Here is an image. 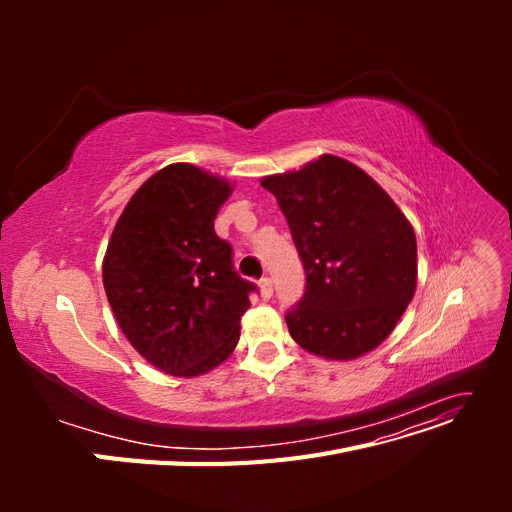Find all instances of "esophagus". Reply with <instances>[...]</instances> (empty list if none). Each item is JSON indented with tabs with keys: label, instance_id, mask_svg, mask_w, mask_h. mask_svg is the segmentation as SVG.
Masks as SVG:
<instances>
[{
	"label": "esophagus",
	"instance_id": "1",
	"mask_svg": "<svg viewBox=\"0 0 512 512\" xmlns=\"http://www.w3.org/2000/svg\"><path fill=\"white\" fill-rule=\"evenodd\" d=\"M258 286H260V297H262V299H271V294H273V282H271V277H262V280L258 282Z\"/></svg>",
	"mask_w": 512,
	"mask_h": 512
}]
</instances>
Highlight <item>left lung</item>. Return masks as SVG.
I'll return each mask as SVG.
<instances>
[{
    "label": "left lung",
    "mask_w": 512,
    "mask_h": 512,
    "mask_svg": "<svg viewBox=\"0 0 512 512\" xmlns=\"http://www.w3.org/2000/svg\"><path fill=\"white\" fill-rule=\"evenodd\" d=\"M286 215L305 294L286 314L294 342L331 361L378 348L416 290V237L365 170L320 156L260 181Z\"/></svg>",
    "instance_id": "left-lung-1"
}]
</instances>
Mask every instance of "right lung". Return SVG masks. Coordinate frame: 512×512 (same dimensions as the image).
Listing matches in <instances>:
<instances>
[{"label":"right lung","mask_w":512,"mask_h":512,"mask_svg":"<svg viewBox=\"0 0 512 512\" xmlns=\"http://www.w3.org/2000/svg\"><path fill=\"white\" fill-rule=\"evenodd\" d=\"M232 185L192 164L149 177L119 215L102 282L119 329L164 374L194 378L226 361L258 288L232 267L215 215Z\"/></svg>","instance_id":"add662e5"}]
</instances>
